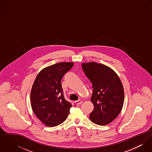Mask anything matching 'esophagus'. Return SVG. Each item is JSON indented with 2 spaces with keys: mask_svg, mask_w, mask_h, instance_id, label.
Here are the masks:
<instances>
[{
  "mask_svg": "<svg viewBox=\"0 0 152 152\" xmlns=\"http://www.w3.org/2000/svg\"><path fill=\"white\" fill-rule=\"evenodd\" d=\"M83 102V100L79 99V100H78V101H75V103L76 105H80V104H81V103H82Z\"/></svg>",
  "mask_w": 152,
  "mask_h": 152,
  "instance_id": "esophagus-1",
  "label": "esophagus"
}]
</instances>
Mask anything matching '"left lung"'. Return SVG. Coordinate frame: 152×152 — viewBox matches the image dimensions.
Masks as SVG:
<instances>
[{"instance_id": "1", "label": "left lung", "mask_w": 152, "mask_h": 152, "mask_svg": "<svg viewBox=\"0 0 152 152\" xmlns=\"http://www.w3.org/2000/svg\"><path fill=\"white\" fill-rule=\"evenodd\" d=\"M83 71L92 84L91 101L94 108L89 115L95 124L104 126L120 113L124 102V89L117 74L110 67L95 62L83 63Z\"/></svg>"}]
</instances>
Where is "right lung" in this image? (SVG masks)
<instances>
[{
  "label": "right lung",
  "mask_w": 152,
  "mask_h": 152,
  "mask_svg": "<svg viewBox=\"0 0 152 152\" xmlns=\"http://www.w3.org/2000/svg\"><path fill=\"white\" fill-rule=\"evenodd\" d=\"M73 63H58L43 68L37 75L30 93V103L37 118L48 127L56 126L68 116L71 104L63 95L61 81Z\"/></svg>",
  "instance_id": "obj_1"
}]
</instances>
